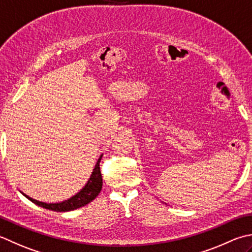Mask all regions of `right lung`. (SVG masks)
I'll return each instance as SVG.
<instances>
[{
	"label": "right lung",
	"mask_w": 252,
	"mask_h": 252,
	"mask_svg": "<svg viewBox=\"0 0 252 252\" xmlns=\"http://www.w3.org/2000/svg\"><path fill=\"white\" fill-rule=\"evenodd\" d=\"M102 157V154L100 155L99 158H98L95 167H94L92 175L90 179L86 182V185L83 187V188L77 192L76 194L71 196L70 199L64 200L62 202H58V203H47V202H41L38 200H34L27 194H25L24 192L21 191V193L26 196V198L32 201L38 206H41L43 209L56 211V212H67V211H73L78 208H82V206L86 205L92 202L96 196L100 193V190L102 188V177L100 172V167L99 162Z\"/></svg>",
	"instance_id": "1"
}]
</instances>
